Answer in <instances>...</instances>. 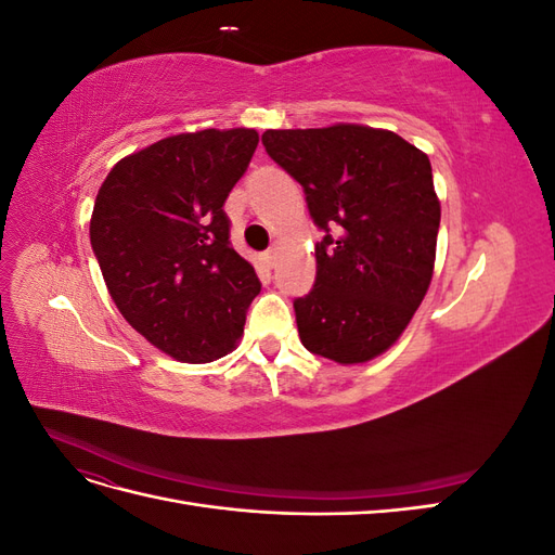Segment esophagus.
I'll list each match as a JSON object with an SVG mask.
<instances>
[{"label":"esophagus","instance_id":"esophagus-1","mask_svg":"<svg viewBox=\"0 0 555 555\" xmlns=\"http://www.w3.org/2000/svg\"><path fill=\"white\" fill-rule=\"evenodd\" d=\"M275 259H278V245H273L268 251H263L261 261L266 263V268H273L275 266Z\"/></svg>","mask_w":555,"mask_h":555}]
</instances>
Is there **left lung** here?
Returning <instances> with one entry per match:
<instances>
[{
  "label": "left lung",
  "instance_id": "left-lung-1",
  "mask_svg": "<svg viewBox=\"0 0 555 555\" xmlns=\"http://www.w3.org/2000/svg\"><path fill=\"white\" fill-rule=\"evenodd\" d=\"M261 143L300 182L326 233L314 247V287L294 300L300 343L343 365L379 357L408 328L433 278L440 201L428 155L363 125L268 129Z\"/></svg>",
  "mask_w": 555,
  "mask_h": 555
}]
</instances>
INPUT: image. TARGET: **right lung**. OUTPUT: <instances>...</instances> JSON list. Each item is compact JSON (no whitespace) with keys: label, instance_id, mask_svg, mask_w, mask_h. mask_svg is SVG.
I'll use <instances>...</instances> for the list:
<instances>
[{"label":"right lung","instance_id":"add662e5","mask_svg":"<svg viewBox=\"0 0 555 555\" xmlns=\"http://www.w3.org/2000/svg\"><path fill=\"white\" fill-rule=\"evenodd\" d=\"M257 143L245 127L178 133L117 162L99 188L90 243L113 304L178 361L229 354L261 292L224 212Z\"/></svg>","mask_w":555,"mask_h":555}]
</instances>
